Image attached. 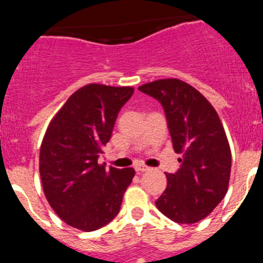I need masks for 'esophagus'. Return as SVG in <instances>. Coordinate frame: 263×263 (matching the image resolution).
Here are the masks:
<instances>
[{"label": "esophagus", "mask_w": 263, "mask_h": 263, "mask_svg": "<svg viewBox=\"0 0 263 263\" xmlns=\"http://www.w3.org/2000/svg\"><path fill=\"white\" fill-rule=\"evenodd\" d=\"M134 168H136L137 173H146V171H148V170H150V167L145 166V164H142V163H137L136 166H134Z\"/></svg>", "instance_id": "34e87169"}]
</instances>
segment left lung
<instances>
[{"label":"left lung","instance_id":"left-lung-1","mask_svg":"<svg viewBox=\"0 0 263 263\" xmlns=\"http://www.w3.org/2000/svg\"><path fill=\"white\" fill-rule=\"evenodd\" d=\"M163 106L180 168L166 174L167 187L155 205L179 224L206 217L224 199L231 178L232 154L215 108L199 92L178 79H162L138 88Z\"/></svg>","mask_w":263,"mask_h":263}]
</instances>
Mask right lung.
<instances>
[{"label": "right lung", "mask_w": 263, "mask_h": 263, "mask_svg": "<svg viewBox=\"0 0 263 263\" xmlns=\"http://www.w3.org/2000/svg\"><path fill=\"white\" fill-rule=\"evenodd\" d=\"M134 88L88 84L52 118L39 154L46 199L55 213L84 232L105 227L118 215L134 168L99 164L121 108Z\"/></svg>", "instance_id": "1"}]
</instances>
